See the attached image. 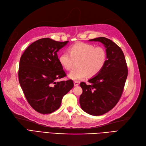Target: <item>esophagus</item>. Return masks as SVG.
Listing matches in <instances>:
<instances>
[{
  "label": "esophagus",
  "mask_w": 146,
  "mask_h": 146,
  "mask_svg": "<svg viewBox=\"0 0 146 146\" xmlns=\"http://www.w3.org/2000/svg\"><path fill=\"white\" fill-rule=\"evenodd\" d=\"M79 85V82L77 81H74V86L76 87V86H78Z\"/></svg>",
  "instance_id": "obj_1"
}]
</instances>
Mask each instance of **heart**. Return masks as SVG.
I'll return each instance as SVG.
<instances>
[{
    "instance_id": "heart-1",
    "label": "heart",
    "mask_w": 146,
    "mask_h": 146,
    "mask_svg": "<svg viewBox=\"0 0 146 146\" xmlns=\"http://www.w3.org/2000/svg\"><path fill=\"white\" fill-rule=\"evenodd\" d=\"M68 51H64L59 56V62L65 70H70L75 60H79V68L68 74V78L74 81L96 76L100 73L107 61V53L104 48L84 42H77L70 46Z\"/></svg>"
}]
</instances>
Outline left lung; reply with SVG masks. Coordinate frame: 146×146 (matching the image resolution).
<instances>
[{
  "label": "left lung",
  "mask_w": 146,
  "mask_h": 146,
  "mask_svg": "<svg viewBox=\"0 0 146 146\" xmlns=\"http://www.w3.org/2000/svg\"><path fill=\"white\" fill-rule=\"evenodd\" d=\"M100 42L106 48L107 61L104 68L88 80L90 85L80 84L82 93L79 98L81 109L87 113L100 116L111 110L119 101L128 74L123 51L115 42L100 37L89 40Z\"/></svg>",
  "instance_id": "1"
}]
</instances>
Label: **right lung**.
Listing matches in <instances>:
<instances>
[{
    "label": "right lung",
    "mask_w": 146,
    "mask_h": 146,
    "mask_svg": "<svg viewBox=\"0 0 146 146\" xmlns=\"http://www.w3.org/2000/svg\"><path fill=\"white\" fill-rule=\"evenodd\" d=\"M68 42L42 38L28 46L21 58L19 81L28 102L40 113L58 110L63 96L74 86L71 79L57 81L66 76L57 52Z\"/></svg>",
    "instance_id": "1"
}]
</instances>
